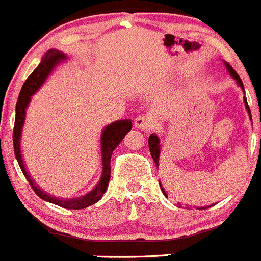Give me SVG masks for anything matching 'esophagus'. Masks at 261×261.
Listing matches in <instances>:
<instances>
[{
	"instance_id": "34e87169",
	"label": "esophagus",
	"mask_w": 261,
	"mask_h": 261,
	"mask_svg": "<svg viewBox=\"0 0 261 261\" xmlns=\"http://www.w3.org/2000/svg\"><path fill=\"white\" fill-rule=\"evenodd\" d=\"M135 126L138 129H142V130H148V129L152 128V120H151L150 116L147 115H138L135 119Z\"/></svg>"
}]
</instances>
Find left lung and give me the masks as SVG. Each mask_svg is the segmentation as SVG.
I'll list each match as a JSON object with an SVG mask.
<instances>
[{"instance_id": "8db88e82", "label": "left lung", "mask_w": 261, "mask_h": 261, "mask_svg": "<svg viewBox=\"0 0 261 261\" xmlns=\"http://www.w3.org/2000/svg\"><path fill=\"white\" fill-rule=\"evenodd\" d=\"M225 66H227V69H228V71H229L230 75H232L233 78L236 79V82L240 84L241 88L244 89V83H242V81H241L240 75L236 73L234 69H233L232 66H230L228 63H225ZM244 101H245V106H246L247 111H249V114H250V118H251V111H250L247 100H246V98H244ZM148 148H150V152H151V156H152L153 161H155L156 165L159 166V156H160V140H159V137L156 135H151L150 137H148ZM159 185H160V180H159ZM160 188H161V191H163L164 195H165V197H168V195H166V192L164 191L163 186H161V185H160ZM212 206H213V205H212ZM207 207H210V206H200V207H197V209L203 210V209H207ZM187 209H190V207H187Z\"/></svg>"}]
</instances>
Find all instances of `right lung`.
I'll list each match as a JSON object with an SVG mask.
<instances>
[{
  "label": "right lung",
  "instance_id": "right-lung-1",
  "mask_svg": "<svg viewBox=\"0 0 261 261\" xmlns=\"http://www.w3.org/2000/svg\"><path fill=\"white\" fill-rule=\"evenodd\" d=\"M66 56L65 54H63L61 51L58 49H49L48 52H46L43 60L41 61L38 66L34 69L33 73L27 78V81L24 82L23 87L20 89V93H19V98H17L16 102V115H15V124H14V133H12V141H14V152L15 158H16L19 166H20L21 172L25 175L27 180L29 182L31 187L33 188V191L36 192L37 196L42 198L44 201H48V202L55 203L58 206L65 207V209H84V207H88L89 205H93L97 201L101 200V197L105 193L106 188H108L109 180H110V160L111 155H113V151L115 150L116 146L120 143V141L125 137L126 133L132 129V121L130 120H119L115 123L110 124V125L106 126L103 129L102 136H101V153H102V174H101V179L98 182V185L96 186V188L93 191H91L89 193H87L83 197L78 198H70V200H61V198L51 197L49 195L44 193L43 191L39 190L38 187H36V185L33 183V180L31 179V177L27 173L25 168H24L23 159H21L20 153V135H21V128H23L24 119H25V109L28 106L29 101H31V96L33 93H36L38 91L39 87L43 84V82L46 81L47 76L49 75V73L52 71V69L55 68V65H58L60 61L65 60Z\"/></svg>",
  "mask_w": 261,
  "mask_h": 261
}]
</instances>
